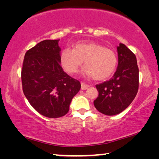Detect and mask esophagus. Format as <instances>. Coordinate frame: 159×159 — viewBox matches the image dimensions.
I'll return each instance as SVG.
<instances>
[{
  "mask_svg": "<svg viewBox=\"0 0 159 159\" xmlns=\"http://www.w3.org/2000/svg\"><path fill=\"white\" fill-rule=\"evenodd\" d=\"M81 89H82V90H86V89H87L89 88V86L88 85V84L84 83V82H81Z\"/></svg>",
  "mask_w": 159,
  "mask_h": 159,
  "instance_id": "1",
  "label": "esophagus"
}]
</instances>
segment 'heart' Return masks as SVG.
Here are the masks:
<instances>
[{
	"mask_svg": "<svg viewBox=\"0 0 159 159\" xmlns=\"http://www.w3.org/2000/svg\"><path fill=\"white\" fill-rule=\"evenodd\" d=\"M84 73L96 80H103L115 71L118 60L116 53L94 42H80L73 49L65 48L60 54V62L68 73H76L83 64Z\"/></svg>",
	"mask_w": 159,
	"mask_h": 159,
	"instance_id": "heart-1",
	"label": "heart"
}]
</instances>
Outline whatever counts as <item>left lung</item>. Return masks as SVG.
I'll list each match as a JSON object with an SVG mask.
<instances>
[{"instance_id": "left-lung-1", "label": "left lung", "mask_w": 159, "mask_h": 159, "mask_svg": "<svg viewBox=\"0 0 159 159\" xmlns=\"http://www.w3.org/2000/svg\"><path fill=\"white\" fill-rule=\"evenodd\" d=\"M118 65L113 78L97 84L94 101L100 113L114 116L124 111L134 100L139 88V68L135 54L123 43L117 47Z\"/></svg>"}]
</instances>
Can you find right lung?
Masks as SVG:
<instances>
[{"mask_svg":"<svg viewBox=\"0 0 159 159\" xmlns=\"http://www.w3.org/2000/svg\"><path fill=\"white\" fill-rule=\"evenodd\" d=\"M58 40H44L25 53L21 78L25 96L32 107L47 118L69 111L72 99L81 89L78 80L63 71Z\"/></svg>","mask_w":159,"mask_h":159,"instance_id":"add662e5","label":"right lung"}]
</instances>
